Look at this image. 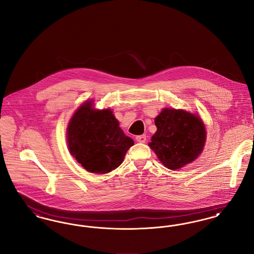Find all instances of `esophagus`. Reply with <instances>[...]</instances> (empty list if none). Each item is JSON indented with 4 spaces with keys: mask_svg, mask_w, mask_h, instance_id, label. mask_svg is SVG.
<instances>
[{
    "mask_svg": "<svg viewBox=\"0 0 254 254\" xmlns=\"http://www.w3.org/2000/svg\"><path fill=\"white\" fill-rule=\"evenodd\" d=\"M135 140L139 143H144L146 141V135L145 134H141V135H136L135 136Z\"/></svg>",
    "mask_w": 254,
    "mask_h": 254,
    "instance_id": "1",
    "label": "esophagus"
}]
</instances>
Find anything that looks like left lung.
Wrapping results in <instances>:
<instances>
[{
	"mask_svg": "<svg viewBox=\"0 0 254 254\" xmlns=\"http://www.w3.org/2000/svg\"><path fill=\"white\" fill-rule=\"evenodd\" d=\"M155 123L157 130L149 146L168 169H180L202 152L206 130L199 117L184 110L164 109Z\"/></svg>",
	"mask_w": 254,
	"mask_h": 254,
	"instance_id": "left-lung-1",
	"label": "left lung"
}]
</instances>
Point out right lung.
<instances>
[{"mask_svg":"<svg viewBox=\"0 0 254 254\" xmlns=\"http://www.w3.org/2000/svg\"><path fill=\"white\" fill-rule=\"evenodd\" d=\"M71 155L90 173L107 174L121 165L133 145L112 111L93 110L85 102L72 117L67 128Z\"/></svg>","mask_w":254,"mask_h":254,"instance_id":"right-lung-1","label":"right lung"}]
</instances>
